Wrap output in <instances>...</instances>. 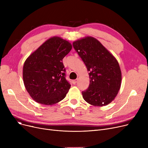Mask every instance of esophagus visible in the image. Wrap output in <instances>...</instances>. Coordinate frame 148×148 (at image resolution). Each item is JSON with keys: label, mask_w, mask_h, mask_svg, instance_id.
<instances>
[{"label": "esophagus", "mask_w": 148, "mask_h": 148, "mask_svg": "<svg viewBox=\"0 0 148 148\" xmlns=\"http://www.w3.org/2000/svg\"><path fill=\"white\" fill-rule=\"evenodd\" d=\"M77 81H78V79H75V80H73V83L74 84H75L77 82Z\"/></svg>", "instance_id": "1"}]
</instances>
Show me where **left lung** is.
<instances>
[{
    "label": "left lung",
    "mask_w": 148,
    "mask_h": 148,
    "mask_svg": "<svg viewBox=\"0 0 148 148\" xmlns=\"http://www.w3.org/2000/svg\"><path fill=\"white\" fill-rule=\"evenodd\" d=\"M73 45L89 71V87L82 92L83 99L95 106L110 103L121 84V71L117 60L91 36L76 41Z\"/></svg>",
    "instance_id": "obj_1"
}]
</instances>
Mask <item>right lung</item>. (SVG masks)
Returning a JSON list of instances; mask_svg holds the SVG:
<instances>
[{"instance_id": "right-lung-1", "label": "right lung", "mask_w": 148, "mask_h": 148, "mask_svg": "<svg viewBox=\"0 0 148 148\" xmlns=\"http://www.w3.org/2000/svg\"><path fill=\"white\" fill-rule=\"evenodd\" d=\"M71 49L68 41L54 36L26 60L23 81L29 95L37 103L53 105L66 97L71 84L65 79L66 69L62 60Z\"/></svg>"}]
</instances>
